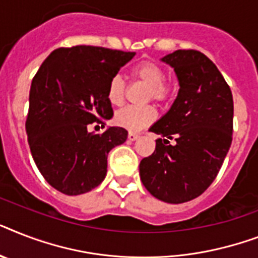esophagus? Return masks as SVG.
<instances>
[{"label":"esophagus","mask_w":258,"mask_h":258,"mask_svg":"<svg viewBox=\"0 0 258 258\" xmlns=\"http://www.w3.org/2000/svg\"><path fill=\"white\" fill-rule=\"evenodd\" d=\"M139 134H136V133H133V131H130L128 133V139L131 140V142H134V140H136L138 138H139Z\"/></svg>","instance_id":"34e87169"}]
</instances>
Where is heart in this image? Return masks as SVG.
<instances>
[{
  "label": "heart",
  "mask_w": 258,
  "mask_h": 258,
  "mask_svg": "<svg viewBox=\"0 0 258 258\" xmlns=\"http://www.w3.org/2000/svg\"><path fill=\"white\" fill-rule=\"evenodd\" d=\"M130 75L134 81L147 86V91H146L147 102L154 100L158 104H164L172 95V85L165 78V70L160 64L151 60H143L130 70ZM125 90L127 85L122 77L114 75L108 81L107 91H106L107 100L112 106H120L124 102ZM155 118H156V111L152 106H140V107L128 106L119 110L115 114L114 119L119 127L130 131H138L150 125Z\"/></svg>",
  "instance_id": "heart-1"
}]
</instances>
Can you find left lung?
I'll return each mask as SVG.
<instances>
[{
  "mask_svg": "<svg viewBox=\"0 0 258 258\" xmlns=\"http://www.w3.org/2000/svg\"><path fill=\"white\" fill-rule=\"evenodd\" d=\"M163 60L175 69L180 90L171 110L150 128L163 139L142 159L139 171L152 196L180 204L216 179L232 143L233 96L216 64L198 50H176Z\"/></svg>",
  "mask_w": 258,
  "mask_h": 258,
  "instance_id": "left-lung-1",
  "label": "left lung"
}]
</instances>
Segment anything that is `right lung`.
<instances>
[{
  "label": "right lung",
  "mask_w": 258,
  "mask_h": 258,
  "mask_svg": "<svg viewBox=\"0 0 258 258\" xmlns=\"http://www.w3.org/2000/svg\"><path fill=\"white\" fill-rule=\"evenodd\" d=\"M135 53L99 46L59 47L50 54L31 81L26 134L31 155L45 180L64 195L98 187L107 172V156L124 143L127 131L103 127L112 118L107 85Z\"/></svg>",
  "instance_id": "add662e5"
}]
</instances>
